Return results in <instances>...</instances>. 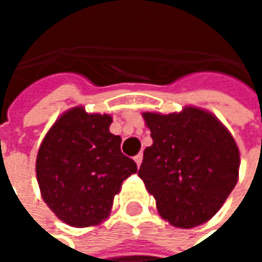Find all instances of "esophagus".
<instances>
[{
	"instance_id": "esophagus-1",
	"label": "esophagus",
	"mask_w": 262,
	"mask_h": 262,
	"mask_svg": "<svg viewBox=\"0 0 262 262\" xmlns=\"http://www.w3.org/2000/svg\"><path fill=\"white\" fill-rule=\"evenodd\" d=\"M133 159H135L136 165L139 167V165H141V162H142V153H138V155H136V156H135Z\"/></svg>"
}]
</instances>
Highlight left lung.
I'll return each mask as SVG.
<instances>
[{
  "mask_svg": "<svg viewBox=\"0 0 262 262\" xmlns=\"http://www.w3.org/2000/svg\"><path fill=\"white\" fill-rule=\"evenodd\" d=\"M142 117L153 144L144 150L138 176L156 199L161 217L183 229L208 222L238 181L235 139L217 117L192 106Z\"/></svg>",
  "mask_w": 262,
  "mask_h": 262,
  "instance_id": "8db88e82",
  "label": "left lung"
}]
</instances>
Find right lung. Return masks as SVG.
Masks as SVG:
<instances>
[{
    "mask_svg": "<svg viewBox=\"0 0 262 262\" xmlns=\"http://www.w3.org/2000/svg\"><path fill=\"white\" fill-rule=\"evenodd\" d=\"M112 117L67 111L45 135L36 158V178L48 208L67 225H100L112 209L121 183L136 173L135 161L121 153L112 135Z\"/></svg>",
    "mask_w": 262,
    "mask_h": 262,
    "instance_id": "obj_1",
    "label": "right lung"
}]
</instances>
